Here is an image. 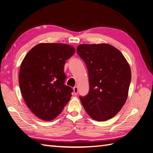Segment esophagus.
Segmentation results:
<instances>
[{
  "instance_id": "1",
  "label": "esophagus",
  "mask_w": 153,
  "mask_h": 153,
  "mask_svg": "<svg viewBox=\"0 0 153 153\" xmlns=\"http://www.w3.org/2000/svg\"><path fill=\"white\" fill-rule=\"evenodd\" d=\"M73 91H74V92H75V94H78V87L76 86H75L73 87Z\"/></svg>"
}]
</instances>
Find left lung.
Listing matches in <instances>:
<instances>
[{"instance_id":"8db88e82","label":"left lung","mask_w":153,"mask_h":153,"mask_svg":"<svg viewBox=\"0 0 153 153\" xmlns=\"http://www.w3.org/2000/svg\"><path fill=\"white\" fill-rule=\"evenodd\" d=\"M76 52L89 74V91L80 96L82 104L96 121L112 118L127 100L131 73L126 59L116 48L105 43L80 45Z\"/></svg>"}]
</instances>
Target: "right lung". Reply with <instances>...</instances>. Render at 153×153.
<instances>
[{
	"label": "right lung",
	"instance_id": "obj_1",
	"mask_svg": "<svg viewBox=\"0 0 153 153\" xmlns=\"http://www.w3.org/2000/svg\"><path fill=\"white\" fill-rule=\"evenodd\" d=\"M75 52L66 44L40 43L23 60L19 73L21 92L27 105L39 119L56 118L70 100L73 91L64 84V67Z\"/></svg>",
	"mask_w": 153,
	"mask_h": 153
}]
</instances>
